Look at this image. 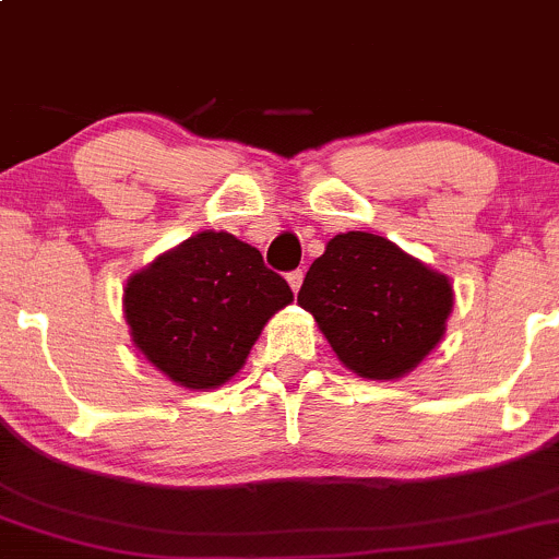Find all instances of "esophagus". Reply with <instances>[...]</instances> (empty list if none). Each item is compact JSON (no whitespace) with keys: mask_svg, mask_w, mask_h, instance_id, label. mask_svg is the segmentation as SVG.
<instances>
[{"mask_svg":"<svg viewBox=\"0 0 559 559\" xmlns=\"http://www.w3.org/2000/svg\"><path fill=\"white\" fill-rule=\"evenodd\" d=\"M302 270H292L289 275H286V281H289V286H292V292H299V286H302Z\"/></svg>","mask_w":559,"mask_h":559,"instance_id":"esophagus-1","label":"esophagus"}]
</instances>
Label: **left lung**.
Instances as JSON below:
<instances>
[{
    "label": "left lung",
    "mask_w": 559,
    "mask_h": 559,
    "mask_svg": "<svg viewBox=\"0 0 559 559\" xmlns=\"http://www.w3.org/2000/svg\"><path fill=\"white\" fill-rule=\"evenodd\" d=\"M297 302L313 313L345 367L393 380L442 340L452 286L388 238L343 233L310 264Z\"/></svg>",
    "instance_id": "left-lung-1"
}]
</instances>
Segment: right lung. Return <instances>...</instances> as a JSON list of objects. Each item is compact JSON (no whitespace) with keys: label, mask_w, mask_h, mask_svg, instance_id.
<instances>
[{"label":"right lung","mask_w":559,"mask_h":559,"mask_svg":"<svg viewBox=\"0 0 559 559\" xmlns=\"http://www.w3.org/2000/svg\"><path fill=\"white\" fill-rule=\"evenodd\" d=\"M292 289L262 254L230 233H198L126 286L136 348L185 388L230 380Z\"/></svg>","instance_id":"right-lung-1"}]
</instances>
